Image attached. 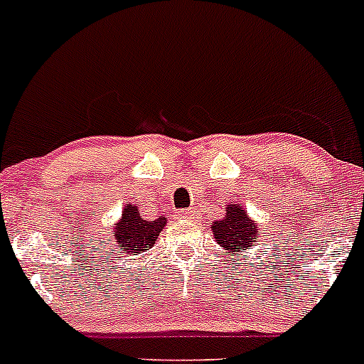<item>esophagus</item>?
I'll use <instances>...</instances> for the list:
<instances>
[{"label": "esophagus", "instance_id": "1", "mask_svg": "<svg viewBox=\"0 0 364 364\" xmlns=\"http://www.w3.org/2000/svg\"><path fill=\"white\" fill-rule=\"evenodd\" d=\"M176 218H180V220H193V218H197V213L193 210H182L176 213Z\"/></svg>", "mask_w": 364, "mask_h": 364}]
</instances>
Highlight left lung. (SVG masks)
Segmentation results:
<instances>
[{"mask_svg": "<svg viewBox=\"0 0 364 364\" xmlns=\"http://www.w3.org/2000/svg\"><path fill=\"white\" fill-rule=\"evenodd\" d=\"M211 231L218 246L230 259L237 260L240 253L253 250L260 239V231L239 202H230L224 217L211 222Z\"/></svg>", "mask_w": 364, "mask_h": 364, "instance_id": "left-lung-1", "label": "left lung"}]
</instances>
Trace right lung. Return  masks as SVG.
<instances>
[{
	"mask_svg": "<svg viewBox=\"0 0 364 364\" xmlns=\"http://www.w3.org/2000/svg\"><path fill=\"white\" fill-rule=\"evenodd\" d=\"M166 224V217L146 220L140 217L138 205L125 204L120 220L112 224V237L117 244L114 252L125 257L146 252L147 247L153 246L154 240L159 239Z\"/></svg>",
	"mask_w": 364,
	"mask_h": 364,
	"instance_id": "right-lung-1",
	"label": "right lung"
}]
</instances>
